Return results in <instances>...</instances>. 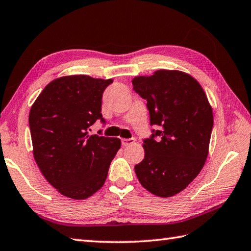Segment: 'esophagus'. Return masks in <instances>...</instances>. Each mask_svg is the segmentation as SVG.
<instances>
[{
	"mask_svg": "<svg viewBox=\"0 0 251 251\" xmlns=\"http://www.w3.org/2000/svg\"><path fill=\"white\" fill-rule=\"evenodd\" d=\"M135 143V139H122V145L124 146H130Z\"/></svg>",
	"mask_w": 251,
	"mask_h": 251,
	"instance_id": "1",
	"label": "esophagus"
}]
</instances>
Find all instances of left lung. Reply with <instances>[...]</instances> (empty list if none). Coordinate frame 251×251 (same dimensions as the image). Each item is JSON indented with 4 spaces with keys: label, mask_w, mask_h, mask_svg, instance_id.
I'll use <instances>...</instances> for the list:
<instances>
[{
    "label": "left lung",
    "mask_w": 251,
    "mask_h": 251,
    "mask_svg": "<svg viewBox=\"0 0 251 251\" xmlns=\"http://www.w3.org/2000/svg\"><path fill=\"white\" fill-rule=\"evenodd\" d=\"M132 85L148 100L151 125L160 126L143 142L145 154L134 166L136 177L153 195L173 197L204 166L213 110L200 83L182 71L157 70L151 76H135Z\"/></svg>",
    "instance_id": "8db88e82"
}]
</instances>
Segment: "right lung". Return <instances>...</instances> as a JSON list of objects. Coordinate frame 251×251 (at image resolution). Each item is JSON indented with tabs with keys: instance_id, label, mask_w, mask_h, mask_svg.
Here are the masks:
<instances>
[{
	"instance_id": "obj_1",
	"label": "right lung",
	"mask_w": 251,
	"mask_h": 251,
	"mask_svg": "<svg viewBox=\"0 0 251 251\" xmlns=\"http://www.w3.org/2000/svg\"><path fill=\"white\" fill-rule=\"evenodd\" d=\"M113 81L67 75L51 81L32 103V154L52 187L73 200L87 199L106 181L120 139L89 134L101 115L102 93Z\"/></svg>"
}]
</instances>
